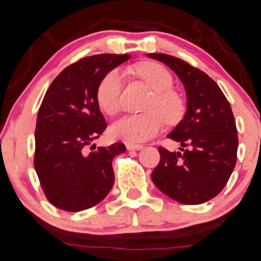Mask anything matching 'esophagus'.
Masks as SVG:
<instances>
[{
	"instance_id": "1",
	"label": "esophagus",
	"mask_w": 261,
	"mask_h": 261,
	"mask_svg": "<svg viewBox=\"0 0 261 261\" xmlns=\"http://www.w3.org/2000/svg\"><path fill=\"white\" fill-rule=\"evenodd\" d=\"M126 149L127 150H136V151H138V150H141L142 149V145H135V144H126Z\"/></svg>"
}]
</instances>
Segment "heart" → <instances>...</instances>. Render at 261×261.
<instances>
[{
	"instance_id": "b5f03b06",
	"label": "heart",
	"mask_w": 261,
	"mask_h": 261,
	"mask_svg": "<svg viewBox=\"0 0 261 261\" xmlns=\"http://www.w3.org/2000/svg\"><path fill=\"white\" fill-rule=\"evenodd\" d=\"M134 70L156 94L146 108L150 112L127 115L112 125V136L128 144H139L152 139L164 127L163 116L169 122H174L180 119L184 110L180 96L172 91L174 79L167 68L156 62H144ZM122 85V73L119 70H111L103 76L96 90L98 106L110 116H114L120 110Z\"/></svg>"
}]
</instances>
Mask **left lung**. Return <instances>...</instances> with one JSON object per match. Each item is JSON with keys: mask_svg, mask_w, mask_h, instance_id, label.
Wrapping results in <instances>:
<instances>
[{"mask_svg": "<svg viewBox=\"0 0 261 261\" xmlns=\"http://www.w3.org/2000/svg\"><path fill=\"white\" fill-rule=\"evenodd\" d=\"M147 56L169 66L185 86V116L167 138L179 152L159 147L160 163L151 174L156 188L181 204L209 201L224 189L237 164V123L229 101L213 79L166 54Z\"/></svg>", "mask_w": 261, "mask_h": 261, "instance_id": "8db88e82", "label": "left lung"}]
</instances>
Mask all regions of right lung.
Masks as SVG:
<instances>
[{"instance_id": "add662e5", "label": "right lung", "mask_w": 261, "mask_h": 261, "mask_svg": "<svg viewBox=\"0 0 261 261\" xmlns=\"http://www.w3.org/2000/svg\"><path fill=\"white\" fill-rule=\"evenodd\" d=\"M130 55H94L67 66L48 87L37 114L34 165L54 206L81 211L105 199L115 182L112 160L126 151L122 142L86 146L108 127L96 90L103 76ZM95 145H92L91 149Z\"/></svg>"}]
</instances>
